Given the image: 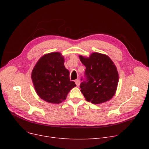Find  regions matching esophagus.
<instances>
[{"label":"esophagus","mask_w":149,"mask_h":149,"mask_svg":"<svg viewBox=\"0 0 149 149\" xmlns=\"http://www.w3.org/2000/svg\"><path fill=\"white\" fill-rule=\"evenodd\" d=\"M75 84H76V85L77 86H79V85H80V80L79 79L75 80Z\"/></svg>","instance_id":"34e87169"}]
</instances>
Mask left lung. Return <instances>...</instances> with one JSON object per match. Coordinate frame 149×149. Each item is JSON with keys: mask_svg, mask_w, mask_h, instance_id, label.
Segmentation results:
<instances>
[{"mask_svg": "<svg viewBox=\"0 0 149 149\" xmlns=\"http://www.w3.org/2000/svg\"><path fill=\"white\" fill-rule=\"evenodd\" d=\"M86 66L85 79L80 84L86 100L98 104L111 100L118 83V72L112 60L105 54L93 52L90 57L79 56Z\"/></svg>", "mask_w": 149, "mask_h": 149, "instance_id": "1", "label": "left lung"}]
</instances>
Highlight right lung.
<instances>
[{"label":"right lung","mask_w":149,"mask_h":149,"mask_svg":"<svg viewBox=\"0 0 149 149\" xmlns=\"http://www.w3.org/2000/svg\"><path fill=\"white\" fill-rule=\"evenodd\" d=\"M61 53L51 52L38 60L31 74L37 95L48 103L58 104L64 101L68 93L76 86L70 81L69 72L64 65Z\"/></svg>","instance_id":"add662e5"}]
</instances>
